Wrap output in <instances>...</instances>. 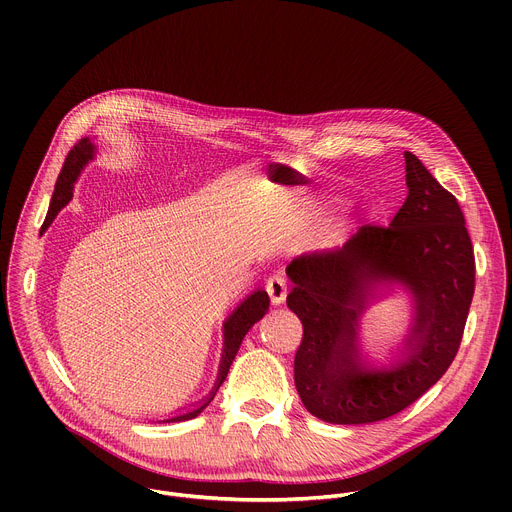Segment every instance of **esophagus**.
<instances>
[{
	"mask_svg": "<svg viewBox=\"0 0 512 512\" xmlns=\"http://www.w3.org/2000/svg\"><path fill=\"white\" fill-rule=\"evenodd\" d=\"M265 291H267V296H269L273 306L283 304V300L287 296V279H285V275H281V273L271 275L267 279V283H265Z\"/></svg>",
	"mask_w": 512,
	"mask_h": 512,
	"instance_id": "1",
	"label": "esophagus"
}]
</instances>
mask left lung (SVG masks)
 I'll list each match as a JSON object with an SVG mask.
<instances>
[{
  "label": "left lung",
  "mask_w": 512,
  "mask_h": 512,
  "mask_svg": "<svg viewBox=\"0 0 512 512\" xmlns=\"http://www.w3.org/2000/svg\"><path fill=\"white\" fill-rule=\"evenodd\" d=\"M407 198L389 227L364 225L342 249L287 265V308L304 336L294 360L304 407L322 421L387 419L444 377L458 354L474 296V249L454 194L405 152ZM379 282H399L416 304L414 326L391 368L361 360L357 322Z\"/></svg>",
  "instance_id": "8db88e82"
}]
</instances>
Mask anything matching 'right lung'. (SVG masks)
<instances>
[{
  "label": "right lung",
  "mask_w": 512,
  "mask_h": 512,
  "mask_svg": "<svg viewBox=\"0 0 512 512\" xmlns=\"http://www.w3.org/2000/svg\"><path fill=\"white\" fill-rule=\"evenodd\" d=\"M95 158V145L91 143L89 137H83L75 148H72L64 160V166L58 174V180H56V186H54V194H52V202H50V210H48V216L46 221L42 225V231L40 235L50 227V223L54 221V216L60 212V208H64L68 204V200L72 198V186H75L81 170L89 164V160ZM269 308V296L267 291L263 289H257L253 291V294L241 302V306H237V310L227 318V322L223 324V334H225V346H223V358H221V369H218V379H216V385L210 393V397L194 407V409H188L176 417H170V419H164L168 423H174V421H186V419H194L196 415L202 413V409L212 401L214 393L218 391V387H221L229 375V369L231 364L239 352V346L245 338V334L251 330V326L255 322H259L265 312Z\"/></svg>",
  "instance_id": "obj_1"
}]
</instances>
